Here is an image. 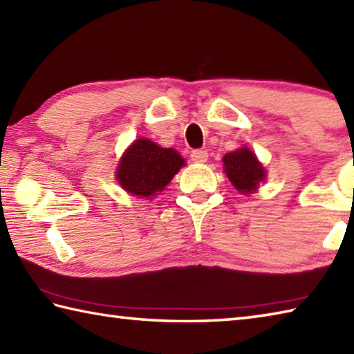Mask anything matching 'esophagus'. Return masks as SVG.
I'll return each instance as SVG.
<instances>
[{
  "label": "esophagus",
  "mask_w": 354,
  "mask_h": 354,
  "mask_svg": "<svg viewBox=\"0 0 354 354\" xmlns=\"http://www.w3.org/2000/svg\"><path fill=\"white\" fill-rule=\"evenodd\" d=\"M190 158H192V160H194V162L203 164V162H205V160H207L209 153L205 150H194V151H192Z\"/></svg>",
  "instance_id": "34e87169"
}]
</instances>
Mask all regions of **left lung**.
Returning <instances> with one entry per match:
<instances>
[{
    "label": "left lung",
    "instance_id": "8db88e82",
    "mask_svg": "<svg viewBox=\"0 0 354 354\" xmlns=\"http://www.w3.org/2000/svg\"><path fill=\"white\" fill-rule=\"evenodd\" d=\"M223 164L229 181L243 195L252 194L266 178V171L261 162H259V159L248 147H241L239 150L227 153L223 158Z\"/></svg>",
    "mask_w": 354,
    "mask_h": 354
}]
</instances>
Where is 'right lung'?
Segmentation results:
<instances>
[{"instance_id":"right-lung-1","label":"right lung","mask_w":354,"mask_h":354,"mask_svg":"<svg viewBox=\"0 0 354 354\" xmlns=\"http://www.w3.org/2000/svg\"><path fill=\"white\" fill-rule=\"evenodd\" d=\"M185 164L173 149H162L149 139H136L122 156L115 179L133 196L151 198L162 192Z\"/></svg>"}]
</instances>
